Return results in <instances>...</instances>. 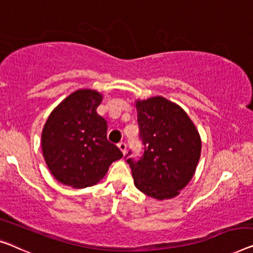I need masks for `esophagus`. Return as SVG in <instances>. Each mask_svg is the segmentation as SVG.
I'll use <instances>...</instances> for the list:
<instances>
[{
    "label": "esophagus",
    "instance_id": "34e87169",
    "mask_svg": "<svg viewBox=\"0 0 253 253\" xmlns=\"http://www.w3.org/2000/svg\"><path fill=\"white\" fill-rule=\"evenodd\" d=\"M118 148L120 149V151H122L123 154L126 153V150H127V145L125 142H119L118 143Z\"/></svg>",
    "mask_w": 253,
    "mask_h": 253
}]
</instances>
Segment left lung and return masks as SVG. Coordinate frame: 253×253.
<instances>
[{
	"label": "left lung",
	"instance_id": "8db88e82",
	"mask_svg": "<svg viewBox=\"0 0 253 253\" xmlns=\"http://www.w3.org/2000/svg\"><path fill=\"white\" fill-rule=\"evenodd\" d=\"M138 137L144 145L138 160L125 159L139 191L154 199L176 197L187 185L201 154V139L186 112L163 96L137 101Z\"/></svg>",
	"mask_w": 253,
	"mask_h": 253
}]
</instances>
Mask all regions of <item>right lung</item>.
I'll return each instance as SVG.
<instances>
[{"mask_svg":"<svg viewBox=\"0 0 253 253\" xmlns=\"http://www.w3.org/2000/svg\"><path fill=\"white\" fill-rule=\"evenodd\" d=\"M102 95L79 89L56 107L42 133L43 156L60 183L83 188L99 182L109 166L123 157L107 138L108 125L96 114Z\"/></svg>","mask_w":253,"mask_h":253,"instance_id":"right-lung-1","label":"right lung"}]
</instances>
